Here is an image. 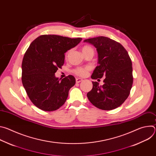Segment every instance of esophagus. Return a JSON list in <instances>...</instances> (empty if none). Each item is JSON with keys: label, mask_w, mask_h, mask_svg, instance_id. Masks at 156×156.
<instances>
[{"label": "esophagus", "mask_w": 156, "mask_h": 156, "mask_svg": "<svg viewBox=\"0 0 156 156\" xmlns=\"http://www.w3.org/2000/svg\"><path fill=\"white\" fill-rule=\"evenodd\" d=\"M82 81H83V79H82V78H77L76 79V83H79L81 82Z\"/></svg>", "instance_id": "34e87169"}]
</instances>
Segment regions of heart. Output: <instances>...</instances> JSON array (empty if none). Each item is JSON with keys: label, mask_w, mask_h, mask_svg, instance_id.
Segmentation results:
<instances>
[{"label": "heart", "mask_w": 156, "mask_h": 156, "mask_svg": "<svg viewBox=\"0 0 156 156\" xmlns=\"http://www.w3.org/2000/svg\"><path fill=\"white\" fill-rule=\"evenodd\" d=\"M90 50H93V49L91 47L87 46H85L82 48L83 53L87 52L88 51H90ZM90 70V67H89V66H86V67H80V68H78L76 70H75L74 72L77 75H79L81 76H84L85 75H87V72Z\"/></svg>", "instance_id": "b5f03b06"}]
</instances>
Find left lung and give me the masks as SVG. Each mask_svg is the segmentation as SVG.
<instances>
[{"mask_svg":"<svg viewBox=\"0 0 156 156\" xmlns=\"http://www.w3.org/2000/svg\"><path fill=\"white\" fill-rule=\"evenodd\" d=\"M84 42L94 46L98 54V65L91 78L106 76L102 86L92 81V90L87 93L88 99L102 110L117 108L128 97L133 84L132 63L127 51L119 42L104 36L87 39Z\"/></svg>","mask_w":156,"mask_h":156,"instance_id":"8db88e82","label":"left lung"}]
</instances>
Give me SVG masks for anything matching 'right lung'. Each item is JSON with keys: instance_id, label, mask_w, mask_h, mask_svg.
<instances>
[{"instance_id": "1", "label": "right lung", "mask_w": 156, "mask_h": 156, "mask_svg": "<svg viewBox=\"0 0 156 156\" xmlns=\"http://www.w3.org/2000/svg\"><path fill=\"white\" fill-rule=\"evenodd\" d=\"M81 40L46 34L30 44L22 62L21 80L29 98L39 108L54 111L65 102L76 80L72 75L59 79L55 73L64 63L65 53Z\"/></svg>"}]
</instances>
